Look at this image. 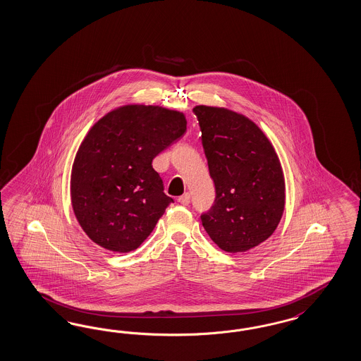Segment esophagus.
<instances>
[{
    "label": "esophagus",
    "instance_id": "34e87169",
    "mask_svg": "<svg viewBox=\"0 0 361 361\" xmlns=\"http://www.w3.org/2000/svg\"><path fill=\"white\" fill-rule=\"evenodd\" d=\"M190 199H191V197H190V194H188V192H186V194H183L182 197H179V198H178V202H179L180 204H183V206H187V204L190 203Z\"/></svg>",
    "mask_w": 361,
    "mask_h": 361
}]
</instances>
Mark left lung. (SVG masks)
<instances>
[{"label":"left lung","mask_w":361,"mask_h":361,"mask_svg":"<svg viewBox=\"0 0 361 361\" xmlns=\"http://www.w3.org/2000/svg\"><path fill=\"white\" fill-rule=\"evenodd\" d=\"M202 146L215 200L200 215L209 238L227 252H245L268 239L284 209L279 158L262 130L226 109L197 106Z\"/></svg>","instance_id":"left-lung-1"}]
</instances>
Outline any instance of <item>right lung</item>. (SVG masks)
Returning <instances> with one entry per match:
<instances>
[{"instance_id":"add662e5","label":"right lung","mask_w":361,"mask_h":361,"mask_svg":"<svg viewBox=\"0 0 361 361\" xmlns=\"http://www.w3.org/2000/svg\"><path fill=\"white\" fill-rule=\"evenodd\" d=\"M185 133V116L159 106H123L94 125L71 171L73 209L94 243L125 254L146 240L174 202L152 159Z\"/></svg>"}]
</instances>
